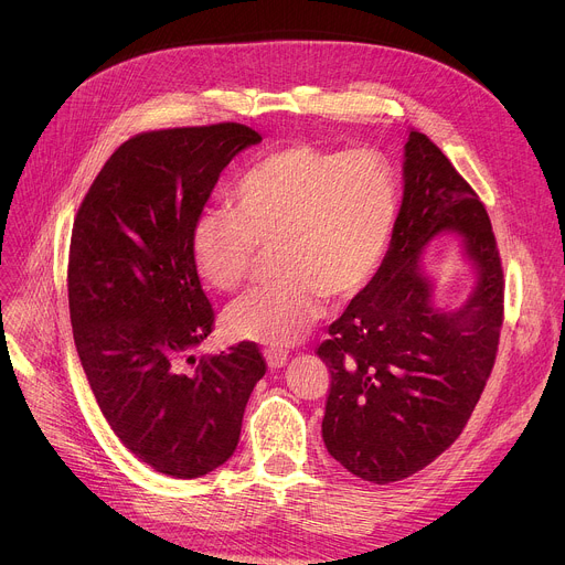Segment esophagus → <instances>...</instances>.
Instances as JSON below:
<instances>
[{"instance_id": "esophagus-1", "label": "esophagus", "mask_w": 565, "mask_h": 565, "mask_svg": "<svg viewBox=\"0 0 565 565\" xmlns=\"http://www.w3.org/2000/svg\"><path fill=\"white\" fill-rule=\"evenodd\" d=\"M264 355H266V362H268L270 369H281V366H286V362H288V353H286V351L268 349Z\"/></svg>"}]
</instances>
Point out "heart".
Returning <instances> with one entry per match:
<instances>
[{"label":"heart","instance_id":"b5f03b06","mask_svg":"<svg viewBox=\"0 0 565 565\" xmlns=\"http://www.w3.org/2000/svg\"><path fill=\"white\" fill-rule=\"evenodd\" d=\"M395 183L364 149L288 145L246 172L236 207L203 210L190 232L199 277L216 290L244 284L262 248H277L281 275L225 310V331L273 349L297 344L329 299L362 292L380 266L395 223Z\"/></svg>","mask_w":565,"mask_h":565}]
</instances>
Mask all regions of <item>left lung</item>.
Returning a JSON list of instances; mask_svg holds the SVG:
<instances>
[{
    "mask_svg": "<svg viewBox=\"0 0 565 565\" xmlns=\"http://www.w3.org/2000/svg\"><path fill=\"white\" fill-rule=\"evenodd\" d=\"M402 181L377 273L317 349L331 371L321 438L342 467L377 486L420 471L460 436L492 373L503 324L505 281L486 205L414 129ZM445 231L459 232L477 273L454 311L433 306L434 284L419 262Z\"/></svg>",
    "mask_w": 565,
    "mask_h": 565,
    "instance_id": "8db88e82",
    "label": "left lung"
}]
</instances>
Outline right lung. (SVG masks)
I'll list each match as a JSON object with an SVG mask.
<instances>
[{
  "label": "right lung",
  "mask_w": 565,
  "mask_h": 565,
  "mask_svg": "<svg viewBox=\"0 0 565 565\" xmlns=\"http://www.w3.org/2000/svg\"><path fill=\"white\" fill-rule=\"evenodd\" d=\"M257 142L236 122L138 134L111 153L71 232V327L98 407L138 460L174 478L234 454L266 373L253 342L188 369L214 324L190 232L223 168Z\"/></svg>",
  "instance_id": "obj_1"
}]
</instances>
